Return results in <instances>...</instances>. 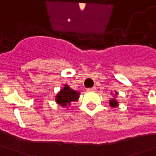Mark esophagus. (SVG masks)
<instances>
[{"mask_svg": "<svg viewBox=\"0 0 156 156\" xmlns=\"http://www.w3.org/2000/svg\"><path fill=\"white\" fill-rule=\"evenodd\" d=\"M87 90L91 91V92H94V91L96 90V88H95V87H90V88H87Z\"/></svg>", "mask_w": 156, "mask_h": 156, "instance_id": "esophagus-1", "label": "esophagus"}]
</instances>
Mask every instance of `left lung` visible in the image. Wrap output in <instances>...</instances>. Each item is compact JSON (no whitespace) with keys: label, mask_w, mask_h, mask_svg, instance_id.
Returning <instances> with one entry per match:
<instances>
[{"label":"left lung","mask_w":156,"mask_h":156,"mask_svg":"<svg viewBox=\"0 0 156 156\" xmlns=\"http://www.w3.org/2000/svg\"><path fill=\"white\" fill-rule=\"evenodd\" d=\"M116 93H117V92H116ZM117 105H118V101L115 100V99L110 100V105H111V106H112V107L114 106L115 107V106H117Z\"/></svg>","instance_id":"obj_1"}]
</instances>
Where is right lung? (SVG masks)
<instances>
[{
    "instance_id": "right-lung-1",
    "label": "right lung",
    "mask_w": 156,
    "mask_h": 156,
    "mask_svg": "<svg viewBox=\"0 0 156 156\" xmlns=\"http://www.w3.org/2000/svg\"><path fill=\"white\" fill-rule=\"evenodd\" d=\"M79 94V93L71 89L68 85H65V87L59 92V94L56 95V101L57 104L61 105L62 106H66L68 104H70L72 101H76L78 100Z\"/></svg>"
}]
</instances>
